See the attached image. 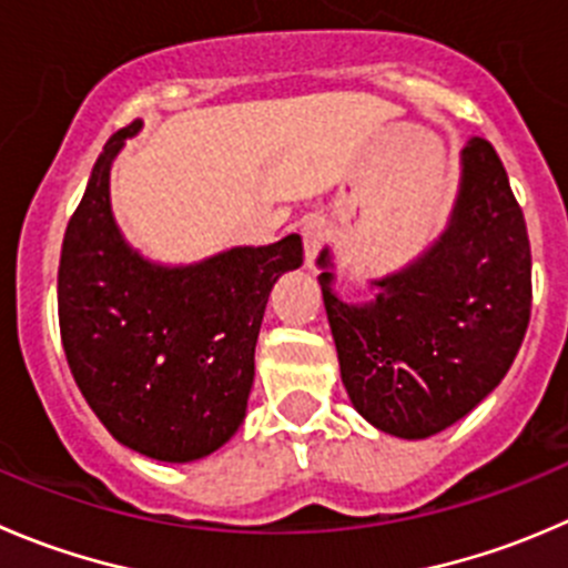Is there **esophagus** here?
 Listing matches in <instances>:
<instances>
[{
  "label": "esophagus",
  "instance_id": "34e87169",
  "mask_svg": "<svg viewBox=\"0 0 568 568\" xmlns=\"http://www.w3.org/2000/svg\"><path fill=\"white\" fill-rule=\"evenodd\" d=\"M302 241H305V266H313L327 241V222L324 216H311L302 224Z\"/></svg>",
  "mask_w": 568,
  "mask_h": 568
}]
</instances>
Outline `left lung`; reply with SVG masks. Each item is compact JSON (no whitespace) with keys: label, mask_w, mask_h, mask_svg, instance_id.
<instances>
[{"label":"left lung","mask_w":568,"mask_h":568,"mask_svg":"<svg viewBox=\"0 0 568 568\" xmlns=\"http://www.w3.org/2000/svg\"><path fill=\"white\" fill-rule=\"evenodd\" d=\"M316 263L346 394L388 436L416 442L447 430L503 383L525 341L530 241L486 138L460 152L447 230L405 268L372 280V302L338 300L329 250Z\"/></svg>","instance_id":"left-lung-1"}]
</instances>
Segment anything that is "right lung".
Segmentation results:
<instances>
[{
    "instance_id": "add662e5",
    "label": "right lung",
    "mask_w": 568,
    "mask_h": 568,
    "mask_svg": "<svg viewBox=\"0 0 568 568\" xmlns=\"http://www.w3.org/2000/svg\"><path fill=\"white\" fill-rule=\"evenodd\" d=\"M121 126L93 163L63 235L58 316L74 383L124 447L189 464L216 453L246 416L272 285L302 266V239L235 246L191 266L138 255L110 211Z\"/></svg>"
}]
</instances>
